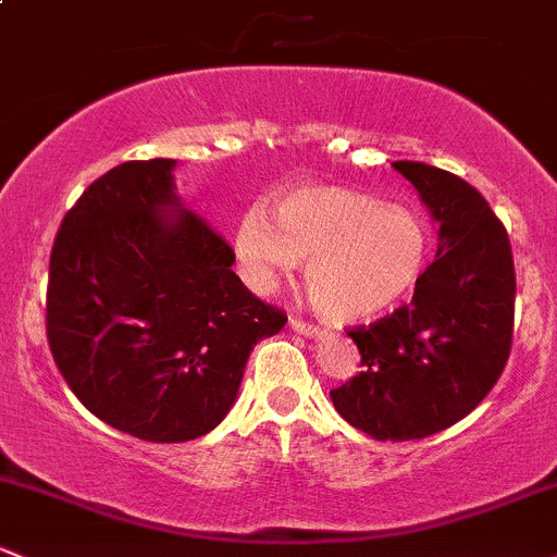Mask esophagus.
Listing matches in <instances>:
<instances>
[{
	"label": "esophagus",
	"instance_id": "1",
	"mask_svg": "<svg viewBox=\"0 0 557 557\" xmlns=\"http://www.w3.org/2000/svg\"><path fill=\"white\" fill-rule=\"evenodd\" d=\"M289 324H292V329H295V332L308 334V337H319V334H321L319 324H313V321H302V319H297V315H292Z\"/></svg>",
	"mask_w": 557,
	"mask_h": 557
}]
</instances>
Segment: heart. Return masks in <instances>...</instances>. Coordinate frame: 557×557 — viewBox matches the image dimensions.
<instances>
[{
    "instance_id": "obj_1",
    "label": "heart",
    "mask_w": 557,
    "mask_h": 557,
    "mask_svg": "<svg viewBox=\"0 0 557 557\" xmlns=\"http://www.w3.org/2000/svg\"><path fill=\"white\" fill-rule=\"evenodd\" d=\"M257 286H271L295 260L308 262L305 286L329 321L374 319L398 305L428 262V231L406 209H387L345 188H302L273 207L242 214L233 236Z\"/></svg>"
}]
</instances>
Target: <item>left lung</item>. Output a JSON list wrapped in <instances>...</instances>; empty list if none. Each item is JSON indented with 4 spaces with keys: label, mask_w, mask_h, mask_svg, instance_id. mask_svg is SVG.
Returning a JSON list of instances; mask_svg holds the SVG:
<instances>
[{
    "label": "left lung",
    "mask_w": 557,
    "mask_h": 557,
    "mask_svg": "<svg viewBox=\"0 0 557 557\" xmlns=\"http://www.w3.org/2000/svg\"><path fill=\"white\" fill-rule=\"evenodd\" d=\"M438 223V252L411 302L348 334L361 372L334 387V409L376 441L428 438L468 417L512 348L516 265L505 225L462 177L396 161Z\"/></svg>",
    "instance_id": "obj_1"
}]
</instances>
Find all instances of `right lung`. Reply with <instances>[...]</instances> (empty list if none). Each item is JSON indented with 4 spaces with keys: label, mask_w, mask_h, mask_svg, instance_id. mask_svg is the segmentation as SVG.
I'll list each match as a JSON object with an SVG mask.
<instances>
[{
    "label": "right lung",
    "mask_w": 557,
    "mask_h": 557,
    "mask_svg": "<svg viewBox=\"0 0 557 557\" xmlns=\"http://www.w3.org/2000/svg\"><path fill=\"white\" fill-rule=\"evenodd\" d=\"M172 166L124 161L89 185L58 228L47 281L63 380L98 420L153 444L218 428L257 339L286 324L231 271V244L185 212Z\"/></svg>",
    "instance_id": "1"
}]
</instances>
